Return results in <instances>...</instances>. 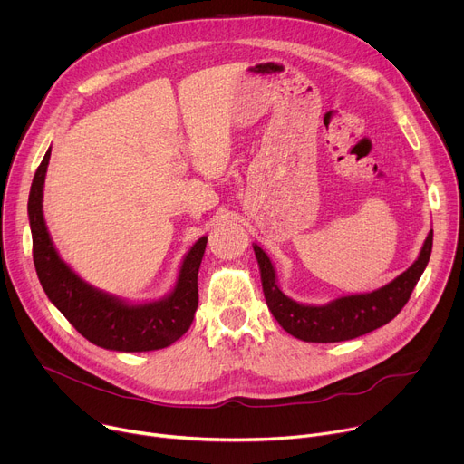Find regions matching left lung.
<instances>
[{
  "label": "left lung",
  "instance_id": "8db88e82",
  "mask_svg": "<svg viewBox=\"0 0 464 464\" xmlns=\"http://www.w3.org/2000/svg\"><path fill=\"white\" fill-rule=\"evenodd\" d=\"M260 267L267 308L288 334L315 343L345 342L368 334L394 319L407 304L433 248V230L427 234L414 264L386 286L333 299L325 304H303L278 288L276 271L260 245H253Z\"/></svg>",
  "mask_w": 464,
  "mask_h": 464
}]
</instances>
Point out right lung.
Segmentation results:
<instances>
[{
    "label": "right lung",
    "instance_id": "obj_1",
    "mask_svg": "<svg viewBox=\"0 0 464 464\" xmlns=\"http://www.w3.org/2000/svg\"><path fill=\"white\" fill-rule=\"evenodd\" d=\"M52 147L34 172L27 216L33 262L48 299L91 343L122 353L156 351L182 338L198 306V269L208 237L202 236L184 256L174 288L158 301L130 303L85 282L57 253L48 232L43 195Z\"/></svg>",
    "mask_w": 464,
    "mask_h": 464
}]
</instances>
